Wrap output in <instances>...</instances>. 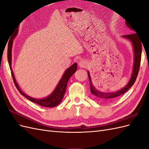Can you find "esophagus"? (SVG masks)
Segmentation results:
<instances>
[{
	"label": "esophagus",
	"mask_w": 149,
	"mask_h": 149,
	"mask_svg": "<svg viewBox=\"0 0 149 149\" xmlns=\"http://www.w3.org/2000/svg\"><path fill=\"white\" fill-rule=\"evenodd\" d=\"M88 63L86 61L83 60H81L79 62L78 65L80 68H86L88 66Z\"/></svg>",
	"instance_id": "34e87169"
}]
</instances>
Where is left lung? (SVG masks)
Segmentation results:
<instances>
[{"instance_id":"left-lung-1","label":"left lung","mask_w":149,"mask_h":149,"mask_svg":"<svg viewBox=\"0 0 149 149\" xmlns=\"http://www.w3.org/2000/svg\"><path fill=\"white\" fill-rule=\"evenodd\" d=\"M125 25H127V27L130 30H135V29L132 27V26L130 25L129 22H125ZM136 31V30H135ZM122 37L127 39L131 42L133 50H134V64L132 68V72L130 76V79L128 83L126 84L125 87L121 88L117 91L114 92H102L98 90L94 86L93 83L91 81V76H90L89 72L88 71V78L90 82V89H91V92L95 96L97 100L105 102H109L114 101L116 99L121 96L122 94L125 93L127 90L133 86L135 81H136L137 76L138 75L139 70L140 68V65H141V54H142V42L139 39L138 35L137 33H134L132 34L123 35ZM143 44V43H142Z\"/></svg>"}]
</instances>
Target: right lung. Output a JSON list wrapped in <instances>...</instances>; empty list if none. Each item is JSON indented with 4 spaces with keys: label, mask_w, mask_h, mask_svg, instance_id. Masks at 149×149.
I'll use <instances>...</instances> for the list:
<instances>
[{
    "label": "right lung",
    "mask_w": 149,
    "mask_h": 149,
    "mask_svg": "<svg viewBox=\"0 0 149 149\" xmlns=\"http://www.w3.org/2000/svg\"><path fill=\"white\" fill-rule=\"evenodd\" d=\"M18 29L15 31H14V33H13V35L11 37L12 40H10V42L8 45V50H7V58H8V65H9V66H10L12 78L13 79V82H14L15 86L17 88V89L19 90V91L20 92V93L22 94V95H23L24 97H25L26 99H28L29 100H30L31 102L37 104L41 106L46 107H53L56 106L61 102L63 98L64 97L68 81L69 79L70 78L71 76L75 73L76 70H77V63H74V64L72 65L65 71V73L63 74L59 83H58L55 89L53 90V91L49 94V96L44 98L37 99V98H34L26 95V94H25L23 91H22L19 87V86L18 85V83L16 81L15 76L13 74V71L12 69V49L13 40V38H15V37H16L18 33V31H19V29Z\"/></svg>",
    "instance_id": "right-lung-1"
}]
</instances>
